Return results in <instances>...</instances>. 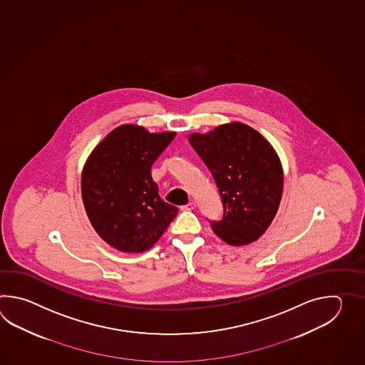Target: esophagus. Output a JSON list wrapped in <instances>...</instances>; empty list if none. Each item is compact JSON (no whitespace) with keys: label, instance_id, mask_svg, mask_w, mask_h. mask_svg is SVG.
<instances>
[{"label":"esophagus","instance_id":"obj_1","mask_svg":"<svg viewBox=\"0 0 365 365\" xmlns=\"http://www.w3.org/2000/svg\"><path fill=\"white\" fill-rule=\"evenodd\" d=\"M194 207H195V203H194V202H189L187 205L182 206V209L184 210H193Z\"/></svg>","mask_w":365,"mask_h":365}]
</instances>
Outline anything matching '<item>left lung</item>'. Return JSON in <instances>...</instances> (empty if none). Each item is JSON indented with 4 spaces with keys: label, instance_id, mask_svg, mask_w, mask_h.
Masks as SVG:
<instances>
[{
    "label": "left lung",
    "instance_id": "8db88e82",
    "mask_svg": "<svg viewBox=\"0 0 365 365\" xmlns=\"http://www.w3.org/2000/svg\"><path fill=\"white\" fill-rule=\"evenodd\" d=\"M189 143L207 165L223 202V217L211 222L214 233L232 247L258 240L283 193V167L272 143L239 121L193 133Z\"/></svg>",
    "mask_w": 365,
    "mask_h": 365
}]
</instances>
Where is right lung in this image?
<instances>
[{"mask_svg":"<svg viewBox=\"0 0 365 365\" xmlns=\"http://www.w3.org/2000/svg\"><path fill=\"white\" fill-rule=\"evenodd\" d=\"M175 135L121 125L87 158L81 178L86 214L112 248L124 253L153 248L178 215L179 209L159 197L151 178L153 164Z\"/></svg>","mask_w":365,"mask_h":365,"instance_id":"add662e5","label":"right lung"}]
</instances>
